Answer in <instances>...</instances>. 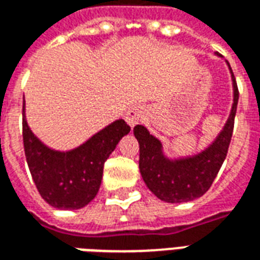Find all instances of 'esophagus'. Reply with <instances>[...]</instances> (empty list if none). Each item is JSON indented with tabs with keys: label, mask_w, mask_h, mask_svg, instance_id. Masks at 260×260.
Returning a JSON list of instances; mask_svg holds the SVG:
<instances>
[{
	"label": "esophagus",
	"mask_w": 260,
	"mask_h": 260,
	"mask_svg": "<svg viewBox=\"0 0 260 260\" xmlns=\"http://www.w3.org/2000/svg\"><path fill=\"white\" fill-rule=\"evenodd\" d=\"M143 108L142 107H132L131 110L126 111L125 114V121L131 125V126H135L136 124H139L141 122V119L143 118Z\"/></svg>",
	"instance_id": "esophagus-1"
}]
</instances>
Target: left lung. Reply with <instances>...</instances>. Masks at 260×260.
<instances>
[{
	"mask_svg": "<svg viewBox=\"0 0 260 260\" xmlns=\"http://www.w3.org/2000/svg\"><path fill=\"white\" fill-rule=\"evenodd\" d=\"M230 72L233 78L234 103L223 131L206 150L192 157L171 160L163 154L161 142L150 135L143 125H136L134 128V135L139 142V170L142 178L158 199L169 203L189 202L201 198L212 186L229 152L240 96L231 68Z\"/></svg>",
	"mask_w": 260,
	"mask_h": 260,
	"instance_id": "8db88e82",
	"label": "left lung"
}]
</instances>
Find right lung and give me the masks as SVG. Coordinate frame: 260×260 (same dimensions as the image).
Instances as JSON below:
<instances>
[{
  "instance_id": "right-lung-1",
  "label": "right lung",
  "mask_w": 260,
  "mask_h": 260,
  "mask_svg": "<svg viewBox=\"0 0 260 260\" xmlns=\"http://www.w3.org/2000/svg\"><path fill=\"white\" fill-rule=\"evenodd\" d=\"M129 131L124 119H117L74 150L57 152L31 132L23 106L22 135L26 161L43 199L64 210L80 209L93 201L102 184L106 160Z\"/></svg>"
}]
</instances>
